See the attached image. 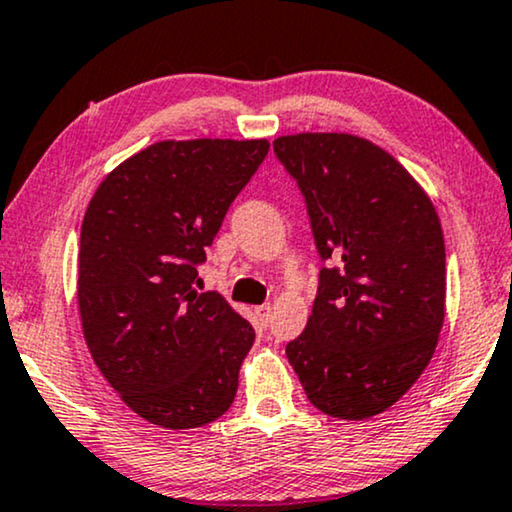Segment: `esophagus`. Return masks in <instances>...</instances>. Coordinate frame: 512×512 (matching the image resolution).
Masks as SVG:
<instances>
[{"mask_svg": "<svg viewBox=\"0 0 512 512\" xmlns=\"http://www.w3.org/2000/svg\"><path fill=\"white\" fill-rule=\"evenodd\" d=\"M270 313H272V305L270 303H263V305H258V308H256L258 320H261L263 324L270 322Z\"/></svg>", "mask_w": 512, "mask_h": 512, "instance_id": "1", "label": "esophagus"}]
</instances>
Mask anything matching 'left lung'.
<instances>
[{
	"mask_svg": "<svg viewBox=\"0 0 512 512\" xmlns=\"http://www.w3.org/2000/svg\"><path fill=\"white\" fill-rule=\"evenodd\" d=\"M305 197L322 261L287 357L317 409L362 421L400 400L435 353L447 263L437 211L407 169L367 138L296 134L272 143Z\"/></svg>",
	"mask_w": 512,
	"mask_h": 512,
	"instance_id": "1",
	"label": "left lung"
}]
</instances>
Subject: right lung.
<instances>
[{
	"mask_svg": "<svg viewBox=\"0 0 512 512\" xmlns=\"http://www.w3.org/2000/svg\"><path fill=\"white\" fill-rule=\"evenodd\" d=\"M270 143L159 141L105 176L79 237L77 301L89 353L145 421L207 426L230 409L254 329L197 265Z\"/></svg>",
	"mask_w": 512,
	"mask_h": 512,
	"instance_id": "1",
	"label": "right lung"
}]
</instances>
